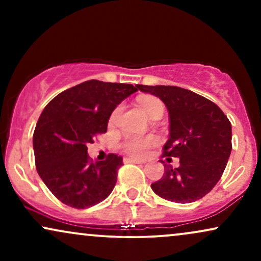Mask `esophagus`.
I'll return each instance as SVG.
<instances>
[{
	"instance_id": "esophagus-1",
	"label": "esophagus",
	"mask_w": 261,
	"mask_h": 261,
	"mask_svg": "<svg viewBox=\"0 0 261 261\" xmlns=\"http://www.w3.org/2000/svg\"><path fill=\"white\" fill-rule=\"evenodd\" d=\"M124 163H137V164H140V163H143V162L139 161V160H135V158L126 157V158H124Z\"/></svg>"
}]
</instances>
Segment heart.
<instances>
[{
    "label": "heart",
    "instance_id": "heart-1",
    "mask_svg": "<svg viewBox=\"0 0 261 261\" xmlns=\"http://www.w3.org/2000/svg\"><path fill=\"white\" fill-rule=\"evenodd\" d=\"M137 103L142 112L146 114L147 118H153L155 114L163 113V104L158 98L152 97V95H142L137 99ZM120 108L115 109V112L113 113L112 120L115 119V116L118 115ZM155 143V139L152 136L147 137H139V136H131L127 137L126 140L122 142V148L125 149V152L128 154L134 155V157H143L147 153L148 148L151 146H153Z\"/></svg>",
    "mask_w": 261,
    "mask_h": 261
}]
</instances>
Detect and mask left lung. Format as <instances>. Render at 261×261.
Wrapping results in <instances>:
<instances>
[{
    "label": "left lung",
    "instance_id": "obj_1",
    "mask_svg": "<svg viewBox=\"0 0 261 261\" xmlns=\"http://www.w3.org/2000/svg\"><path fill=\"white\" fill-rule=\"evenodd\" d=\"M136 89L166 104L169 139L163 146V155L179 158L180 163L178 168L164 164V174L151 184L152 190L179 203L201 199L217 184L228 162L232 151L229 120L211 100L180 87L137 85Z\"/></svg>",
    "mask_w": 261,
    "mask_h": 261
}]
</instances>
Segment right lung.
Returning a JSON list of instances; mask_svg holds the SVG:
<instances>
[{"instance_id": "obj_1", "label": "right lung", "mask_w": 261, "mask_h": 261, "mask_svg": "<svg viewBox=\"0 0 261 261\" xmlns=\"http://www.w3.org/2000/svg\"><path fill=\"white\" fill-rule=\"evenodd\" d=\"M133 85L91 80L61 92L44 108L33 135L35 166L47 189L61 202L87 208L106 200L116 182L120 155L89 161L87 145L106 133L110 115Z\"/></svg>"}]
</instances>
